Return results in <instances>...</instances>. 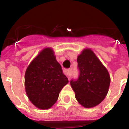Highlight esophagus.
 I'll use <instances>...</instances> for the list:
<instances>
[{"label": "esophagus", "mask_w": 129, "mask_h": 129, "mask_svg": "<svg viewBox=\"0 0 129 129\" xmlns=\"http://www.w3.org/2000/svg\"><path fill=\"white\" fill-rule=\"evenodd\" d=\"M72 75V68H70V69H68L67 70V77L68 79H70Z\"/></svg>", "instance_id": "obj_1"}]
</instances>
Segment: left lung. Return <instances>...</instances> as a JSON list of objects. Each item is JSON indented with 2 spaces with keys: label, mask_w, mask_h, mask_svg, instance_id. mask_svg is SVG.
Instances as JSON below:
<instances>
[{
  "label": "left lung",
  "mask_w": 129,
  "mask_h": 129,
  "mask_svg": "<svg viewBox=\"0 0 129 129\" xmlns=\"http://www.w3.org/2000/svg\"><path fill=\"white\" fill-rule=\"evenodd\" d=\"M79 76L71 79L70 85L79 103L85 108L100 104L109 90L110 79L107 68L94 53L85 49L77 57Z\"/></svg>",
  "instance_id": "left-lung-1"
}]
</instances>
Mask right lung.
Listing matches in <instances>:
<instances>
[{
    "label": "right lung",
    "mask_w": 129,
    "mask_h": 129,
    "mask_svg": "<svg viewBox=\"0 0 129 129\" xmlns=\"http://www.w3.org/2000/svg\"><path fill=\"white\" fill-rule=\"evenodd\" d=\"M68 83L53 52L45 48L31 61L25 73V89L30 101L40 109H50Z\"/></svg>",
    "instance_id": "obj_1"
}]
</instances>
